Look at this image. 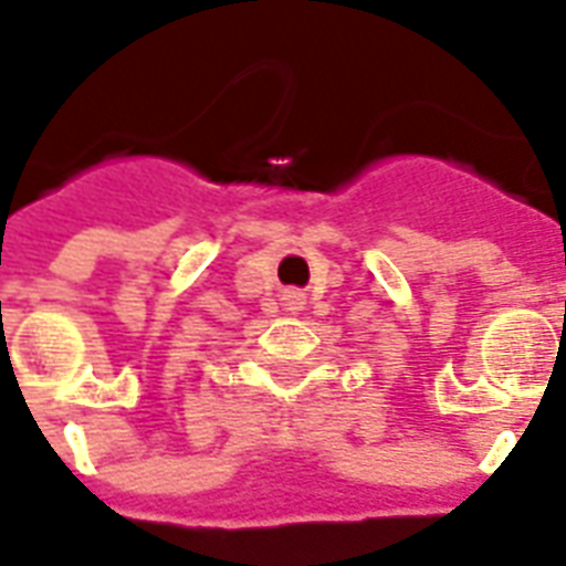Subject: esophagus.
<instances>
[{
	"label": "esophagus",
	"mask_w": 566,
	"mask_h": 566,
	"mask_svg": "<svg viewBox=\"0 0 566 566\" xmlns=\"http://www.w3.org/2000/svg\"><path fill=\"white\" fill-rule=\"evenodd\" d=\"M291 308H300V303H296V296H291Z\"/></svg>",
	"instance_id": "1"
}]
</instances>
